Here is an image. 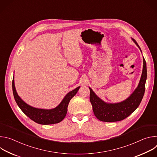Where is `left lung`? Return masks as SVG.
<instances>
[{"instance_id":"8db88e82","label":"left lung","mask_w":157,"mask_h":157,"mask_svg":"<svg viewBox=\"0 0 157 157\" xmlns=\"http://www.w3.org/2000/svg\"><path fill=\"white\" fill-rule=\"evenodd\" d=\"M140 52L142 50L137 41L132 38ZM147 80V64L143 57V70L141 78L137 88L125 100L117 103H108L100 99L95 93L90 89V101L95 116L101 121L117 122L122 121L129 116L140 105L145 90Z\"/></svg>"}]
</instances>
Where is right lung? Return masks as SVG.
<instances>
[{
	"label": "right lung",
	"instance_id": "1",
	"mask_svg": "<svg viewBox=\"0 0 157 157\" xmlns=\"http://www.w3.org/2000/svg\"><path fill=\"white\" fill-rule=\"evenodd\" d=\"M79 88L80 86L69 92L56 107L51 109H44L32 107L25 102L17 93L14 83V76L12 81L13 94L18 106L30 119L42 125L57 124L62 121L66 115L70 100L76 95Z\"/></svg>",
	"mask_w": 157,
	"mask_h": 157
}]
</instances>
